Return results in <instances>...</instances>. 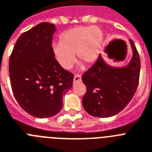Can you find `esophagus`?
I'll use <instances>...</instances> for the list:
<instances>
[{
	"label": "esophagus",
	"instance_id": "esophagus-1",
	"mask_svg": "<svg viewBox=\"0 0 152 152\" xmlns=\"http://www.w3.org/2000/svg\"><path fill=\"white\" fill-rule=\"evenodd\" d=\"M82 80H81V76H80V75H76V76H74V78H73V84L78 83H80V82Z\"/></svg>",
	"mask_w": 152,
	"mask_h": 152
}]
</instances>
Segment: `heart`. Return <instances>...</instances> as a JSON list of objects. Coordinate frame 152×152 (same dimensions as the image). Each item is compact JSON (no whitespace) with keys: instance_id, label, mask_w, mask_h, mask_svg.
<instances>
[{"instance_id":"1","label":"heart","mask_w":152,"mask_h":152,"mask_svg":"<svg viewBox=\"0 0 152 152\" xmlns=\"http://www.w3.org/2000/svg\"><path fill=\"white\" fill-rule=\"evenodd\" d=\"M102 32L97 26H80L61 34L60 43L52 45V52L58 64L69 69L76 60L92 65L99 56Z\"/></svg>"}]
</instances>
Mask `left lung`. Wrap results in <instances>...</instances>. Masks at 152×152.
<instances>
[{"mask_svg": "<svg viewBox=\"0 0 152 152\" xmlns=\"http://www.w3.org/2000/svg\"><path fill=\"white\" fill-rule=\"evenodd\" d=\"M129 44L132 56L126 65H111L100 54L94 65L82 77L86 86L83 106L91 115L99 118L112 117L121 112L134 95L141 63L134 42L129 39ZM125 47V43H122L119 51Z\"/></svg>", "mask_w": 152, "mask_h": 152, "instance_id": "8db88e82", "label": "left lung"}]
</instances>
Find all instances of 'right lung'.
<instances>
[{"label":"right lung","instance_id":"right-lung-1","mask_svg":"<svg viewBox=\"0 0 152 152\" xmlns=\"http://www.w3.org/2000/svg\"><path fill=\"white\" fill-rule=\"evenodd\" d=\"M56 26L43 22L19 37L9 61L14 97L28 114L50 118L63 108V96L71 89L73 75L62 68L52 52Z\"/></svg>","mask_w":152,"mask_h":152}]
</instances>
